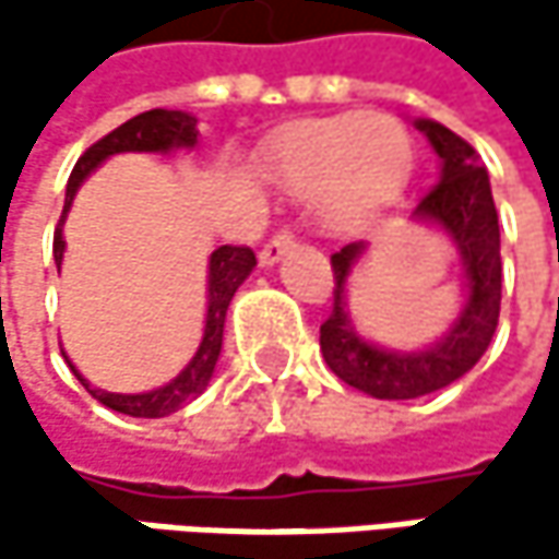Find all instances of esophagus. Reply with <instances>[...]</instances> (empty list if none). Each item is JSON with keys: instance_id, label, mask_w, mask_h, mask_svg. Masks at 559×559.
I'll return each instance as SVG.
<instances>
[{"instance_id": "obj_1", "label": "esophagus", "mask_w": 559, "mask_h": 559, "mask_svg": "<svg viewBox=\"0 0 559 559\" xmlns=\"http://www.w3.org/2000/svg\"><path fill=\"white\" fill-rule=\"evenodd\" d=\"M294 246H297V239H294L290 233H278V236H272V239L262 246L259 259H262V265H265V269H272V265H278L281 259H284Z\"/></svg>"}]
</instances>
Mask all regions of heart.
Instances as JSON below:
<instances>
[{
	"mask_svg": "<svg viewBox=\"0 0 559 559\" xmlns=\"http://www.w3.org/2000/svg\"><path fill=\"white\" fill-rule=\"evenodd\" d=\"M411 139L389 116L343 112L297 129L275 158L287 193L313 200L317 223L333 236L366 233L401 193Z\"/></svg>",
	"mask_w": 559,
	"mask_h": 559,
	"instance_id": "obj_1",
	"label": "heart"
}]
</instances>
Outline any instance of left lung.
I'll list each match as a JSON object with an SVG mask.
<instances>
[{"label": "left lung", "instance_id": "obj_1", "mask_svg": "<svg viewBox=\"0 0 559 559\" xmlns=\"http://www.w3.org/2000/svg\"><path fill=\"white\" fill-rule=\"evenodd\" d=\"M440 158L433 190L411 210L414 223L437 229L460 255L463 304L440 340L420 349H389L366 340L349 317V278L369 252L366 242L343 246L333 262V313L320 326V349L326 366L353 389L382 401H407L447 389L463 379L489 349L502 307V239L499 213L489 187V170L469 142L433 119H414Z\"/></svg>", "mask_w": 559, "mask_h": 559}]
</instances>
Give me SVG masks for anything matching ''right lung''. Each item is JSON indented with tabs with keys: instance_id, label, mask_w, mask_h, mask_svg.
<instances>
[{
	"instance_id": "obj_1",
	"label": "right lung",
	"mask_w": 559,
	"mask_h": 559,
	"mask_svg": "<svg viewBox=\"0 0 559 559\" xmlns=\"http://www.w3.org/2000/svg\"><path fill=\"white\" fill-rule=\"evenodd\" d=\"M197 119L190 112L180 109H148L142 116H132L129 122H122L119 129H112L106 139H99L96 145H90L76 168L67 180V193H63V213L55 229V262L60 272L63 262V219L73 206L76 190L83 187V180L99 168L106 158L112 155H126V152H152V155H174V152H190L197 145ZM255 269V252L246 246H219L210 255V269H206V317H203V340L193 353V359L170 379L168 385L152 391H139V394H119V391L93 389L80 369L70 362V356L63 353L70 372L80 379V385L90 391L96 401H103L106 407L129 414V417H168L174 411H180L183 404H190L193 397H200L216 369L219 349H223V326H226V310L233 294L239 290V284L252 275Z\"/></svg>"
}]
</instances>
